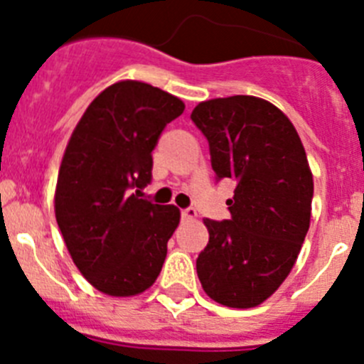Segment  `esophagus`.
Masks as SVG:
<instances>
[{
	"label": "esophagus",
	"mask_w": 364,
	"mask_h": 364,
	"mask_svg": "<svg viewBox=\"0 0 364 364\" xmlns=\"http://www.w3.org/2000/svg\"><path fill=\"white\" fill-rule=\"evenodd\" d=\"M182 218L184 220H195L197 218V210L195 208H186V210H182Z\"/></svg>",
	"instance_id": "1"
}]
</instances>
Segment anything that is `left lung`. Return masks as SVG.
Instances as JSON below:
<instances>
[{"mask_svg":"<svg viewBox=\"0 0 364 364\" xmlns=\"http://www.w3.org/2000/svg\"><path fill=\"white\" fill-rule=\"evenodd\" d=\"M191 120L208 138L217 180H237L230 220L204 218L198 279L218 304L259 306L290 275L310 228L306 151L284 112L257 96L200 102Z\"/></svg>","mask_w":364,"mask_h":364,"instance_id":"left-lung-1","label":"left lung"}]
</instances>
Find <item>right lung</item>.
<instances>
[{
	"mask_svg": "<svg viewBox=\"0 0 364 364\" xmlns=\"http://www.w3.org/2000/svg\"><path fill=\"white\" fill-rule=\"evenodd\" d=\"M184 107L149 83H112L92 100L65 147L54 193L58 228L80 273L112 297L146 291L166 260L180 210L140 193L151 182V151Z\"/></svg>",
	"mask_w": 364,
	"mask_h": 364,
	"instance_id": "right-lung-1",
	"label": "right lung"
}]
</instances>
